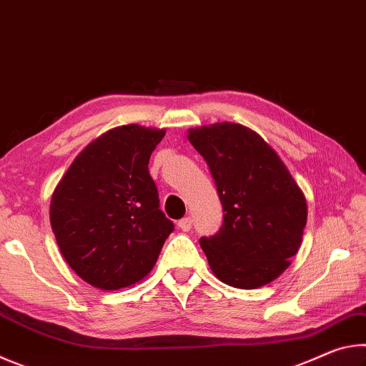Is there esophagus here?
Instances as JSON below:
<instances>
[{"label":"esophagus","mask_w":366,"mask_h":366,"mask_svg":"<svg viewBox=\"0 0 366 366\" xmlns=\"http://www.w3.org/2000/svg\"><path fill=\"white\" fill-rule=\"evenodd\" d=\"M177 226H179V229H181V231L189 232L192 229V218H182L181 221L177 222Z\"/></svg>","instance_id":"esophagus-1"}]
</instances>
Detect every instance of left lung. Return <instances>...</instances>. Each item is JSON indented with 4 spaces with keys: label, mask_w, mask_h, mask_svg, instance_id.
Returning <instances> with one entry per match:
<instances>
[{
    "label": "left lung",
    "mask_w": 366,
    "mask_h": 366,
    "mask_svg": "<svg viewBox=\"0 0 366 366\" xmlns=\"http://www.w3.org/2000/svg\"><path fill=\"white\" fill-rule=\"evenodd\" d=\"M207 161L222 205V224L200 245L227 286L274 281L300 249L307 200L277 153L252 129L218 122L189 131Z\"/></svg>",
    "instance_id": "obj_1"
}]
</instances>
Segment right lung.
Masks as SVG:
<instances>
[{
    "mask_svg": "<svg viewBox=\"0 0 366 366\" xmlns=\"http://www.w3.org/2000/svg\"><path fill=\"white\" fill-rule=\"evenodd\" d=\"M164 134L139 124L111 129L79 153L53 192L61 255L90 286L116 290L144 280L174 231L148 172Z\"/></svg>",
    "mask_w": 366,
    "mask_h": 366,
    "instance_id": "obj_1",
    "label": "right lung"
}]
</instances>
